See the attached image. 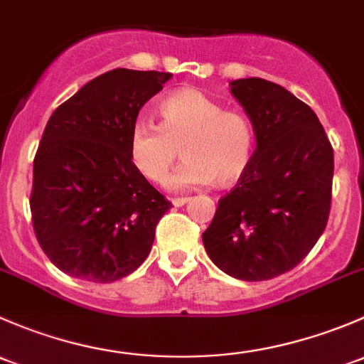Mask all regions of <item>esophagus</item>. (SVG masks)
I'll list each match as a JSON object with an SVG mask.
<instances>
[{"instance_id":"1","label":"esophagus","mask_w":364,"mask_h":364,"mask_svg":"<svg viewBox=\"0 0 364 364\" xmlns=\"http://www.w3.org/2000/svg\"><path fill=\"white\" fill-rule=\"evenodd\" d=\"M189 200L191 198H173V200H171V205H173V207H183L186 203H189Z\"/></svg>"}]
</instances>
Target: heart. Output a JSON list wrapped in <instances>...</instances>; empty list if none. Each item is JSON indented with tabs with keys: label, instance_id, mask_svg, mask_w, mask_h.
Returning a JSON list of instances; mask_svg holds the SVG:
<instances>
[{
	"label": "heart",
	"instance_id": "obj_1",
	"mask_svg": "<svg viewBox=\"0 0 364 364\" xmlns=\"http://www.w3.org/2000/svg\"><path fill=\"white\" fill-rule=\"evenodd\" d=\"M161 124L138 121L127 136V154L138 173L163 183L177 159L183 163L168 181L171 191L237 182L254 151V131L243 115L196 89H181L159 105Z\"/></svg>",
	"mask_w": 364,
	"mask_h": 364
}]
</instances>
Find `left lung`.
<instances>
[{
    "label": "left lung",
    "mask_w": 364,
    "mask_h": 364,
    "mask_svg": "<svg viewBox=\"0 0 364 364\" xmlns=\"http://www.w3.org/2000/svg\"><path fill=\"white\" fill-rule=\"evenodd\" d=\"M230 87L250 119L256 151L220 198L203 245L224 273L259 282L293 269L324 231L333 149L312 108L282 85L250 77Z\"/></svg>",
    "instance_id": "left-lung-1"
}]
</instances>
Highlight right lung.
I'll return each instance as SVG.
<instances>
[{
  "instance_id": "obj_1",
  "label": "right lung",
  "mask_w": 364,
  "mask_h": 364,
  "mask_svg": "<svg viewBox=\"0 0 364 364\" xmlns=\"http://www.w3.org/2000/svg\"><path fill=\"white\" fill-rule=\"evenodd\" d=\"M171 73L115 68L58 107L33 163L31 215L40 247L66 275L108 284L152 249L170 201L138 173L127 136Z\"/></svg>"
}]
</instances>
